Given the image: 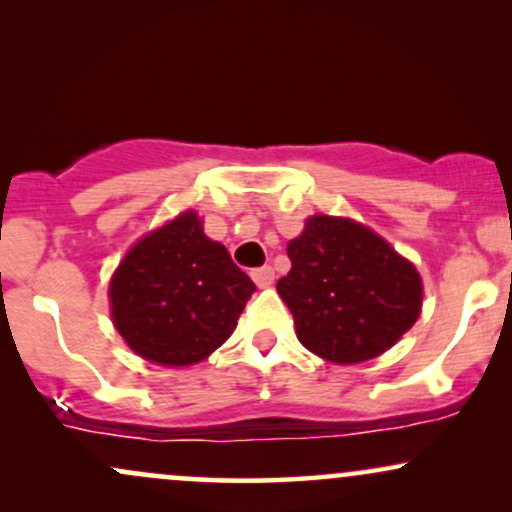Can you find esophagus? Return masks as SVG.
<instances>
[{
	"label": "esophagus",
	"instance_id": "34e87169",
	"mask_svg": "<svg viewBox=\"0 0 512 512\" xmlns=\"http://www.w3.org/2000/svg\"><path fill=\"white\" fill-rule=\"evenodd\" d=\"M252 281H255L260 289H267V286L274 284V269L272 267H260V269H252L250 272Z\"/></svg>",
	"mask_w": 512,
	"mask_h": 512
}]
</instances>
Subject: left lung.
Masks as SVG:
<instances>
[{
    "mask_svg": "<svg viewBox=\"0 0 512 512\" xmlns=\"http://www.w3.org/2000/svg\"><path fill=\"white\" fill-rule=\"evenodd\" d=\"M291 272L276 293L305 349L356 366L392 349L419 320L424 281L414 262L349 216L313 214L289 240Z\"/></svg>",
    "mask_w": 512,
    "mask_h": 512,
    "instance_id": "obj_1",
    "label": "left lung"
}]
</instances>
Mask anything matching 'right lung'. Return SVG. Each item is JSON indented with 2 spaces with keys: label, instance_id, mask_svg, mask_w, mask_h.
I'll use <instances>...</instances> for the list:
<instances>
[{
  "label": "right lung",
  "instance_id": "obj_1",
  "mask_svg": "<svg viewBox=\"0 0 512 512\" xmlns=\"http://www.w3.org/2000/svg\"><path fill=\"white\" fill-rule=\"evenodd\" d=\"M252 291L250 276L187 209L125 252L108 284L110 317L144 361L187 368L231 337Z\"/></svg>",
  "mask_w": 512,
  "mask_h": 512
}]
</instances>
